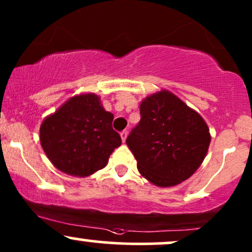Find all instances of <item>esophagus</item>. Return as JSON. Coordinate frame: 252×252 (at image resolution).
I'll return each mask as SVG.
<instances>
[{
	"label": "esophagus",
	"instance_id": "34e87169",
	"mask_svg": "<svg viewBox=\"0 0 252 252\" xmlns=\"http://www.w3.org/2000/svg\"><path fill=\"white\" fill-rule=\"evenodd\" d=\"M126 137H128V131H126V130H124V131L121 132V138H122V142L123 143L126 142Z\"/></svg>",
	"mask_w": 252,
	"mask_h": 252
}]
</instances>
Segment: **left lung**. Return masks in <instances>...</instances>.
Returning a JSON list of instances; mask_svg holds the SVG:
<instances>
[{
    "label": "left lung",
    "mask_w": 252,
    "mask_h": 252,
    "mask_svg": "<svg viewBox=\"0 0 252 252\" xmlns=\"http://www.w3.org/2000/svg\"><path fill=\"white\" fill-rule=\"evenodd\" d=\"M140 114V123L126 138L140 174L158 187H172L190 178L210 147L204 118L168 90L144 98Z\"/></svg>",
    "instance_id": "1"
}]
</instances>
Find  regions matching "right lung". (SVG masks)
Masks as SVG:
<instances>
[{"label": "right lung", "mask_w": 252, "mask_h": 252, "mask_svg": "<svg viewBox=\"0 0 252 252\" xmlns=\"http://www.w3.org/2000/svg\"><path fill=\"white\" fill-rule=\"evenodd\" d=\"M114 115L96 94H80L66 100L40 126V143L60 172L85 178L108 164L122 140L112 129Z\"/></svg>", "instance_id": "obj_1"}]
</instances>
